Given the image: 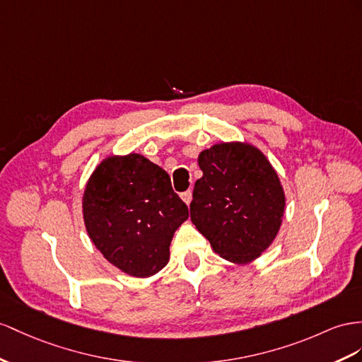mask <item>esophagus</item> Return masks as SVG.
Masks as SVG:
<instances>
[{"instance_id":"obj_1","label":"esophagus","mask_w":362,"mask_h":362,"mask_svg":"<svg viewBox=\"0 0 362 362\" xmlns=\"http://www.w3.org/2000/svg\"><path fill=\"white\" fill-rule=\"evenodd\" d=\"M180 197H182V200H183L185 203H187V205H189L191 200H192V191H191V189H188V191L182 192V194H180Z\"/></svg>"}]
</instances>
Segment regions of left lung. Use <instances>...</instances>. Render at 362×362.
I'll return each mask as SVG.
<instances>
[{
  "instance_id": "left-lung-1",
  "label": "left lung",
  "mask_w": 362,
  "mask_h": 362,
  "mask_svg": "<svg viewBox=\"0 0 362 362\" xmlns=\"http://www.w3.org/2000/svg\"><path fill=\"white\" fill-rule=\"evenodd\" d=\"M191 221L225 260L249 263L280 229L284 192L264 154L247 144H217L199 156Z\"/></svg>"
}]
</instances>
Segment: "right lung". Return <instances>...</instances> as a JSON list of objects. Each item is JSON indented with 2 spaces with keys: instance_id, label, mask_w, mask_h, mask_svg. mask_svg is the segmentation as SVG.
<instances>
[{
  "instance_id": "1",
  "label": "right lung",
  "mask_w": 362,
  "mask_h": 362,
  "mask_svg": "<svg viewBox=\"0 0 362 362\" xmlns=\"http://www.w3.org/2000/svg\"><path fill=\"white\" fill-rule=\"evenodd\" d=\"M91 242L120 271L151 276L170 260L173 235L188 206L170 175L141 154L108 157L87 183L82 199Z\"/></svg>"
}]
</instances>
